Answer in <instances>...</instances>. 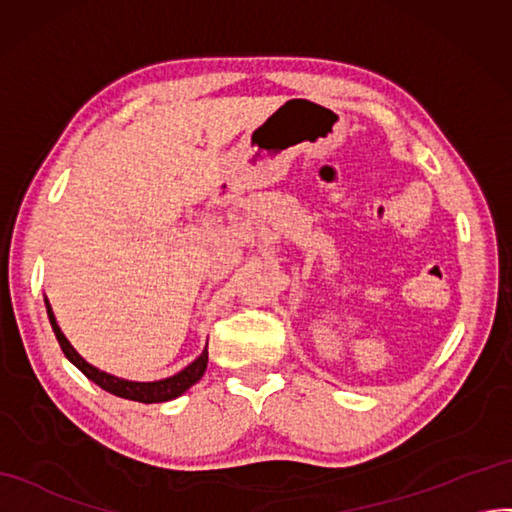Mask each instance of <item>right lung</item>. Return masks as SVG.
I'll return each mask as SVG.
<instances>
[{
	"label": "right lung",
	"mask_w": 512,
	"mask_h": 512,
	"mask_svg": "<svg viewBox=\"0 0 512 512\" xmlns=\"http://www.w3.org/2000/svg\"><path fill=\"white\" fill-rule=\"evenodd\" d=\"M45 306H47V316H49V323L53 327V334H55V338H58L60 349L66 355L68 362L77 366L90 381L99 385V388H103L105 392L114 394V396L127 398V400H137V403H165V400H172L176 396L185 394L193 383H198L204 375L206 364H209V344H206L204 351L200 353V357L193 359V362L187 368H183L181 372H176V375H172L168 379L142 383V381H127V379H120V377H114V375H107V372L88 364L86 359L73 349V344L66 340L58 321H55L53 310H51L47 299H45Z\"/></svg>",
	"instance_id": "right-lung-1"
}]
</instances>
